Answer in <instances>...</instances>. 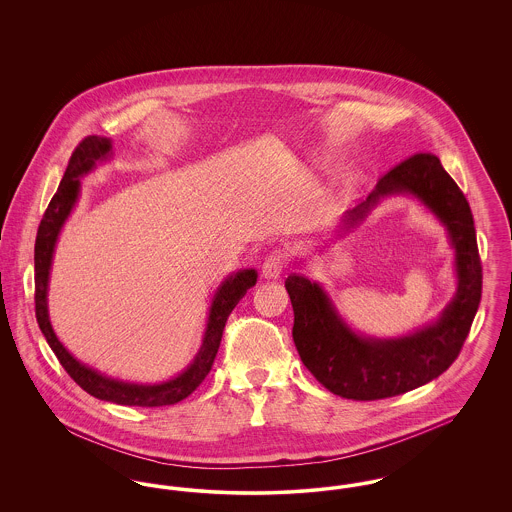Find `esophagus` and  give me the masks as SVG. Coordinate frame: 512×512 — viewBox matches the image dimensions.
Here are the masks:
<instances>
[{"mask_svg": "<svg viewBox=\"0 0 512 512\" xmlns=\"http://www.w3.org/2000/svg\"><path fill=\"white\" fill-rule=\"evenodd\" d=\"M282 272H284V257H282L280 253L268 255L267 259H265V263H263V267H261L263 278L276 280V278L282 276Z\"/></svg>", "mask_w": 512, "mask_h": 512, "instance_id": "1", "label": "esophagus"}]
</instances>
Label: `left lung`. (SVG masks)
I'll return each instance as SVG.
<instances>
[{"instance_id":"8db88e82","label":"left lung","mask_w":512,"mask_h":512,"mask_svg":"<svg viewBox=\"0 0 512 512\" xmlns=\"http://www.w3.org/2000/svg\"><path fill=\"white\" fill-rule=\"evenodd\" d=\"M391 195L418 199L445 226L455 251L457 292L438 320L399 338H370L345 322L318 282L299 272L288 276L297 353L326 390L345 399H386L438 378L459 357L482 297V265L472 211L432 153H416L384 174L365 201L341 217L336 234L341 236L361 224Z\"/></svg>"}]
</instances>
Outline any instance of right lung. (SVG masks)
Segmentation results:
<instances>
[{
    "instance_id": "obj_1",
    "label": "right lung",
    "mask_w": 512,
    "mask_h": 512,
    "mask_svg": "<svg viewBox=\"0 0 512 512\" xmlns=\"http://www.w3.org/2000/svg\"><path fill=\"white\" fill-rule=\"evenodd\" d=\"M113 157V142L103 136H88L80 142L71 155L69 167L65 176L57 188L55 195L49 201L48 209L44 213V219L40 222L36 245H34V284H36V320L40 324V330L44 338L48 340L49 347L53 349L59 363L69 372V376L84 391L98 397L101 401H111L117 405L128 407H163L174 405L182 399H186L192 391L205 380L209 374L213 361L219 351L220 338L224 324L232 309L238 305V301L244 297L249 288L257 284V270L244 268L228 278L217 288L213 295L207 326L199 351L195 353L194 361L186 366L178 376H174L167 382L159 384H136V382H124L111 378L107 374H101L96 368L80 363L73 357L67 347L59 341L53 332L48 311V286L49 270L53 263V251L59 240L61 228L65 226L67 219L73 213L74 205L80 195V178L94 171L98 163H103Z\"/></svg>"
}]
</instances>
